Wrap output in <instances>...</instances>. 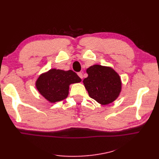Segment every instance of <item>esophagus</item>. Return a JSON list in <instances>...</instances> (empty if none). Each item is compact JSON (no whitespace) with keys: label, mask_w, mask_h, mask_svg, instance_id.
<instances>
[{"label":"esophagus","mask_w":159,"mask_h":159,"mask_svg":"<svg viewBox=\"0 0 159 159\" xmlns=\"http://www.w3.org/2000/svg\"><path fill=\"white\" fill-rule=\"evenodd\" d=\"M78 76L80 77L81 79H83V74H82V72H78Z\"/></svg>","instance_id":"esophagus-1"}]
</instances>
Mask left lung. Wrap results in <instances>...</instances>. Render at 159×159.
I'll return each mask as SVG.
<instances>
[{
    "label": "left lung",
    "instance_id": "8db88e82",
    "mask_svg": "<svg viewBox=\"0 0 159 159\" xmlns=\"http://www.w3.org/2000/svg\"><path fill=\"white\" fill-rule=\"evenodd\" d=\"M88 78L83 82L89 97L101 105L116 100L122 89L121 78L111 67L95 64L86 70Z\"/></svg>",
    "mask_w": 159,
    "mask_h": 159
}]
</instances>
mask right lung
Wrapping results in <instances>:
<instances>
[{
    "mask_svg": "<svg viewBox=\"0 0 159 159\" xmlns=\"http://www.w3.org/2000/svg\"><path fill=\"white\" fill-rule=\"evenodd\" d=\"M81 81V79L74 71L50 69L39 75L36 88L43 98L54 103L68 97L71 84Z\"/></svg>",
    "mask_w": 159,
    "mask_h": 159,
    "instance_id": "add662e5",
    "label": "right lung"
}]
</instances>
